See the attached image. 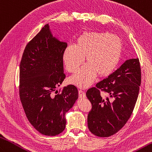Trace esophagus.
<instances>
[{
  "mask_svg": "<svg viewBox=\"0 0 152 152\" xmlns=\"http://www.w3.org/2000/svg\"><path fill=\"white\" fill-rule=\"evenodd\" d=\"M78 92H79V97H86V94H85V92H84V91H83L82 90H79Z\"/></svg>",
  "mask_w": 152,
  "mask_h": 152,
  "instance_id": "obj_1",
  "label": "esophagus"
}]
</instances>
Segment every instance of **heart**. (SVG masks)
<instances>
[{
	"label": "heart",
	"mask_w": 152,
	"mask_h": 152,
	"mask_svg": "<svg viewBox=\"0 0 152 152\" xmlns=\"http://www.w3.org/2000/svg\"><path fill=\"white\" fill-rule=\"evenodd\" d=\"M122 50V40L113 34L83 33L75 45L67 46L63 52V61L69 73L75 72L86 56L87 64L71 77L69 82L80 88L90 86L97 74L104 77L113 72L120 62Z\"/></svg>",
	"instance_id": "b5f03b06"
}]
</instances>
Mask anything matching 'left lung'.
Returning a JSON list of instances; mask_svg holds the SVG:
<instances>
[{
  "label": "left lung",
  "instance_id": "obj_1",
  "mask_svg": "<svg viewBox=\"0 0 152 152\" xmlns=\"http://www.w3.org/2000/svg\"><path fill=\"white\" fill-rule=\"evenodd\" d=\"M141 69L139 58L126 60L115 72L87 90L92 104L88 114V127L99 137H108L120 131L133 113L139 93ZM101 91L110 98L104 99Z\"/></svg>",
  "mask_w": 152,
  "mask_h": 152
}]
</instances>
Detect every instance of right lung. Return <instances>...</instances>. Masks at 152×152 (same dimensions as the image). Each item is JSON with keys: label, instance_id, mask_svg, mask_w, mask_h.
Wrapping results in <instances>:
<instances>
[{"label": "right lung", "instance_id": "1", "mask_svg": "<svg viewBox=\"0 0 152 152\" xmlns=\"http://www.w3.org/2000/svg\"><path fill=\"white\" fill-rule=\"evenodd\" d=\"M67 45L54 38L47 24L26 45L20 62L19 97L23 109L32 126L45 135L55 136L64 130L65 114L79 96L73 85L55 96L52 94L66 78L62 56Z\"/></svg>", "mask_w": 152, "mask_h": 152}]
</instances>
